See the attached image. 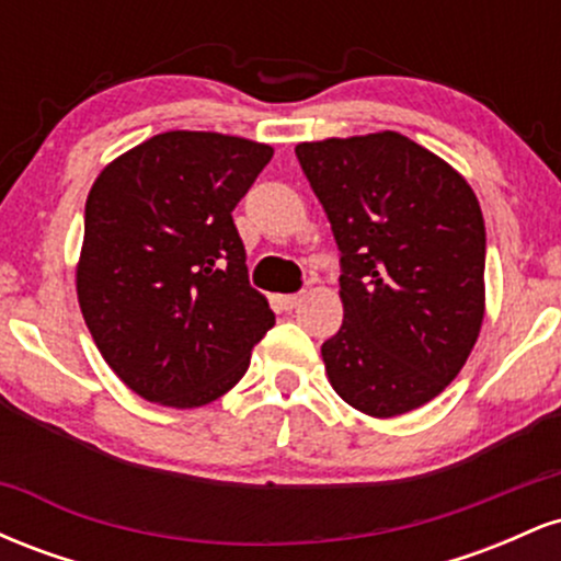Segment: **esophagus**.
Here are the masks:
<instances>
[{
  "instance_id": "34e87169",
  "label": "esophagus",
  "mask_w": 561,
  "mask_h": 561,
  "mask_svg": "<svg viewBox=\"0 0 561 561\" xmlns=\"http://www.w3.org/2000/svg\"><path fill=\"white\" fill-rule=\"evenodd\" d=\"M300 300H302V295H300V293H295V295H282V298H279L282 306H285V311H293V308L298 306Z\"/></svg>"
}]
</instances>
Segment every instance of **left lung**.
Listing matches in <instances>:
<instances>
[{"mask_svg":"<svg viewBox=\"0 0 561 561\" xmlns=\"http://www.w3.org/2000/svg\"><path fill=\"white\" fill-rule=\"evenodd\" d=\"M332 224L343 327L321 345L340 398L375 420L448 388L485 317V221L454 165L398 131L300 141Z\"/></svg>","mask_w":561,"mask_h":561,"instance_id":"1","label":"left lung"}]
</instances>
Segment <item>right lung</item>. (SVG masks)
Wrapping results in <instances>:
<instances>
[{
    "label": "right lung",
    "instance_id": "add662e5",
    "mask_svg": "<svg viewBox=\"0 0 561 561\" xmlns=\"http://www.w3.org/2000/svg\"><path fill=\"white\" fill-rule=\"evenodd\" d=\"M272 156L263 141L165 131L107 163L89 190L79 306L102 358L145 401H216L274 327L231 221Z\"/></svg>",
    "mask_w": 561,
    "mask_h": 561
}]
</instances>
